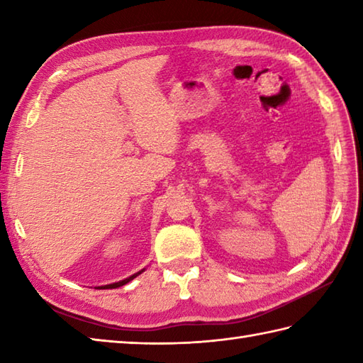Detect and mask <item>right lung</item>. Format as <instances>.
I'll list each match as a JSON object with an SVG mask.
<instances>
[{"instance_id": "right-lung-1", "label": "right lung", "mask_w": 363, "mask_h": 363, "mask_svg": "<svg viewBox=\"0 0 363 363\" xmlns=\"http://www.w3.org/2000/svg\"><path fill=\"white\" fill-rule=\"evenodd\" d=\"M145 269H146V268H142L140 272L130 274L129 277H126V279H121V281H118V282H112V284H107V285H99V287H96V289H117V287H121V285H125V284H128L129 281H133L134 277H137L138 274H142V273L145 272Z\"/></svg>"}]
</instances>
